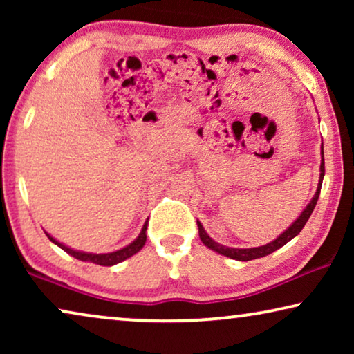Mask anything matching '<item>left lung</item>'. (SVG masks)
I'll list each match as a JSON object with an SVG mask.
<instances>
[{"label":"left lung","mask_w":354,"mask_h":354,"mask_svg":"<svg viewBox=\"0 0 354 354\" xmlns=\"http://www.w3.org/2000/svg\"><path fill=\"white\" fill-rule=\"evenodd\" d=\"M324 172H326V167H324V151H322V162H321V177H319V185H317V192L314 198L311 200V203L306 206V209L301 212V216L298 217L297 221L293 222L292 225L288 227L287 230L283 232L282 235L277 236L274 241H270V243L264 245V246H258V248H229V246H224V245H219L216 243L214 240L211 239L209 235L206 234L205 229H203V225L198 222V234H200V239L203 243H205L207 248L217 251L219 254H224L227 258H232V259H236V261H251V259H258V258H263V256H268L270 253H274L275 250L282 248L285 243H288L290 240L295 239L301 229L306 224L309 216H311V212L314 211V207L317 205V200H319V193H321V187H322V178H324Z\"/></svg>","instance_id":"obj_1"}]
</instances>
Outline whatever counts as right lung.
Masks as SVG:
<instances>
[{"label": "right lung", "instance_id": "right-lung-1", "mask_svg": "<svg viewBox=\"0 0 354 354\" xmlns=\"http://www.w3.org/2000/svg\"><path fill=\"white\" fill-rule=\"evenodd\" d=\"M147 227H148V222L143 225V229H142V232H140L138 239L133 240L132 243L125 246V248L114 251V253H106V254H93V253H84V251L71 250V248H67L66 245H62V243H59V241H56L51 235H48V234L46 235H48V239L53 241V243L57 245L59 248L64 250L66 253H69L71 256H74V258H77V259L86 261V263H93V264H98V266H114L118 263H122L124 259L130 258V256L138 253V251L143 248L145 243H147Z\"/></svg>", "mask_w": 354, "mask_h": 354}]
</instances>
